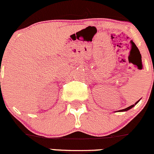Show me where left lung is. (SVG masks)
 Instances as JSON below:
<instances>
[{
  "label": "left lung",
  "mask_w": 154,
  "mask_h": 154,
  "mask_svg": "<svg viewBox=\"0 0 154 154\" xmlns=\"http://www.w3.org/2000/svg\"><path fill=\"white\" fill-rule=\"evenodd\" d=\"M139 101H140V100H138V101H137V103H134V105H132V106H131L128 107V108H125V109H122V110H119V111H128V110H130L131 108H132L133 107H134V106H136V104H137V103H138Z\"/></svg>",
  "instance_id": "left-lung-1"
}]
</instances>
